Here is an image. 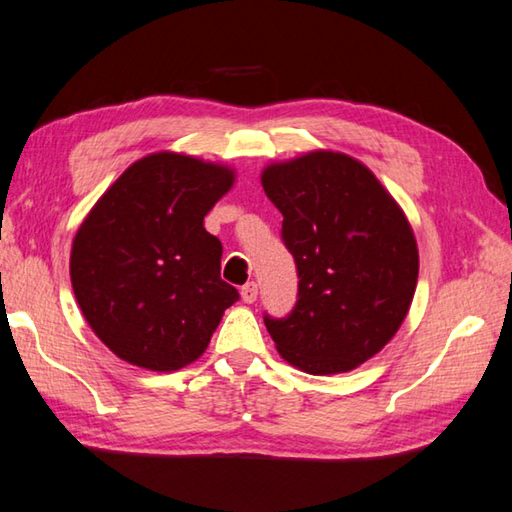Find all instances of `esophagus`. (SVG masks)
I'll list each match as a JSON object with an SVG mask.
<instances>
[{
    "mask_svg": "<svg viewBox=\"0 0 512 512\" xmlns=\"http://www.w3.org/2000/svg\"><path fill=\"white\" fill-rule=\"evenodd\" d=\"M240 296H243L245 303H254L258 298V285L254 281L243 285V289H240Z\"/></svg>",
    "mask_w": 512,
    "mask_h": 512,
    "instance_id": "obj_1",
    "label": "esophagus"
}]
</instances>
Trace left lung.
<instances>
[{
	"label": "left lung",
	"mask_w": 512,
	"mask_h": 512,
	"mask_svg": "<svg viewBox=\"0 0 512 512\" xmlns=\"http://www.w3.org/2000/svg\"><path fill=\"white\" fill-rule=\"evenodd\" d=\"M263 189L283 214L298 274L292 312L263 316L278 352L310 374L372 359L417 287V243L403 211L368 167L332 151L267 167Z\"/></svg>",
	"instance_id": "obj_1"
}]
</instances>
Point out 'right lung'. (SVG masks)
<instances>
[{
  "label": "right lung",
  "instance_id": "right-lung-1",
  "mask_svg": "<svg viewBox=\"0 0 512 512\" xmlns=\"http://www.w3.org/2000/svg\"><path fill=\"white\" fill-rule=\"evenodd\" d=\"M231 182L227 167L153 153L133 162L77 229V305L122 361L156 372L185 368L240 298L220 278L223 245L202 225Z\"/></svg>",
  "mask_w": 512,
  "mask_h": 512
}]
</instances>
